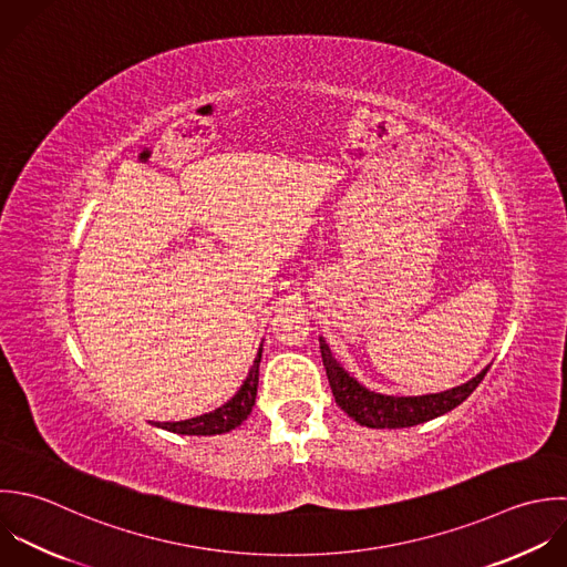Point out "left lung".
Listing matches in <instances>:
<instances>
[{
	"label": "left lung",
	"instance_id": "1",
	"mask_svg": "<svg viewBox=\"0 0 567 567\" xmlns=\"http://www.w3.org/2000/svg\"><path fill=\"white\" fill-rule=\"evenodd\" d=\"M320 351H322V362L327 369V378L333 391V398L338 406L353 417L358 424L369 426V429H406L415 426L429 420H435L455 406H460L484 380L488 369H484L477 378L471 382L435 393V395H420V398H393V395H380L362 384H358L331 355L329 347L324 340H320Z\"/></svg>",
	"mask_w": 567,
	"mask_h": 567
}]
</instances>
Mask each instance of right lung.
Masks as SVG:
<instances>
[{
  "label": "right lung",
  "mask_w": 567,
  "mask_h": 567,
  "mask_svg": "<svg viewBox=\"0 0 567 567\" xmlns=\"http://www.w3.org/2000/svg\"><path fill=\"white\" fill-rule=\"evenodd\" d=\"M260 358H262V349L258 351L254 367L249 369L247 380L243 382V386L238 389V393L223 404L220 409L192 417V420H183V422H163L158 424L165 431L172 433H181V435H220V433H229L236 426H240L247 415L251 413L254 404H256V391H258V367H260Z\"/></svg>",
  "instance_id": "1"
}]
</instances>
